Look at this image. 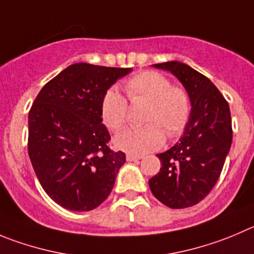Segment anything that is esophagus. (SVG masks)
I'll use <instances>...</instances> for the list:
<instances>
[{
	"label": "esophagus",
	"mask_w": 254,
	"mask_h": 254,
	"mask_svg": "<svg viewBox=\"0 0 254 254\" xmlns=\"http://www.w3.org/2000/svg\"><path fill=\"white\" fill-rule=\"evenodd\" d=\"M143 158V155H135V154H127V162H135V160H139Z\"/></svg>",
	"instance_id": "esophagus-1"
}]
</instances>
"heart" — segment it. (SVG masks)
Segmentation results:
<instances>
[{"mask_svg":"<svg viewBox=\"0 0 254 254\" xmlns=\"http://www.w3.org/2000/svg\"><path fill=\"white\" fill-rule=\"evenodd\" d=\"M131 104L148 103L141 127H130L115 136V145L134 154L155 150L164 144L165 134L174 139L183 134L190 120L191 100L188 91L174 86L165 75L144 71L124 85ZM101 119L111 130L118 131L127 122V101L115 90H108L101 101Z\"/></svg>","mask_w":254,"mask_h":254,"instance_id":"1","label":"heart"}]
</instances>
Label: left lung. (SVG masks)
I'll return each instance as SVG.
<instances>
[{
  "mask_svg": "<svg viewBox=\"0 0 254 254\" xmlns=\"http://www.w3.org/2000/svg\"><path fill=\"white\" fill-rule=\"evenodd\" d=\"M170 71L188 91L190 120L181 140L158 154L160 172L149 181L151 193L173 209L193 207L205 198L223 169L232 144L229 105L212 81L178 61L155 64Z\"/></svg>",
  "mask_w": 254,
  "mask_h": 254,
  "instance_id": "8db88e82",
  "label": "left lung"
}]
</instances>
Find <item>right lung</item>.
<instances>
[{
  "label": "right lung",
  "mask_w": 254,
  "mask_h": 254,
  "mask_svg": "<svg viewBox=\"0 0 254 254\" xmlns=\"http://www.w3.org/2000/svg\"><path fill=\"white\" fill-rule=\"evenodd\" d=\"M130 71L73 64L50 80L31 106L28 156L44 190L63 208L95 209L113 189L125 154L109 148L101 101Z\"/></svg>",
  "instance_id": "add662e5"
}]
</instances>
